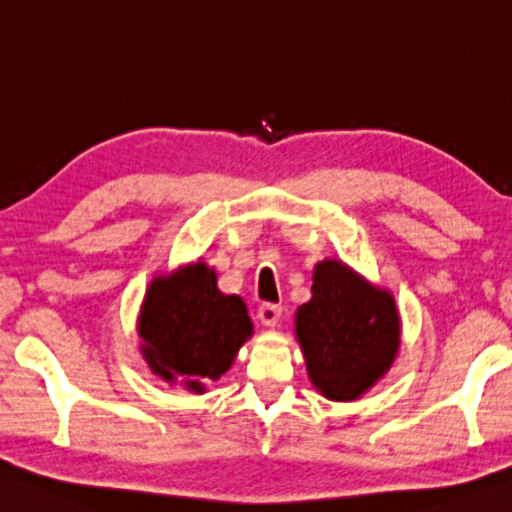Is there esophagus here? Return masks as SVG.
Instances as JSON below:
<instances>
[{
	"instance_id": "esophagus-1",
	"label": "esophagus",
	"mask_w": 512,
	"mask_h": 512,
	"mask_svg": "<svg viewBox=\"0 0 512 512\" xmlns=\"http://www.w3.org/2000/svg\"><path fill=\"white\" fill-rule=\"evenodd\" d=\"M257 317H259V322H262L266 328H273V326H277L279 317H282V306L262 304V306H259V310H257Z\"/></svg>"
}]
</instances>
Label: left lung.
I'll return each mask as SVG.
<instances>
[{
    "label": "left lung",
    "mask_w": 512,
    "mask_h": 512,
    "mask_svg": "<svg viewBox=\"0 0 512 512\" xmlns=\"http://www.w3.org/2000/svg\"><path fill=\"white\" fill-rule=\"evenodd\" d=\"M295 339L317 393L355 402L393 366L402 319L388 288L370 284L342 259H322L310 299L295 313Z\"/></svg>",
    "instance_id": "1"
}]
</instances>
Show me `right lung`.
Returning <instances> with one entry per match:
<instances>
[{
	"mask_svg": "<svg viewBox=\"0 0 512 512\" xmlns=\"http://www.w3.org/2000/svg\"><path fill=\"white\" fill-rule=\"evenodd\" d=\"M137 335L150 373L204 395L253 337V322L244 299L224 295L215 268L199 259L153 277L139 306Z\"/></svg>",
	"mask_w": 512,
	"mask_h": 512,
	"instance_id": "obj_1",
	"label": "right lung"
}]
</instances>
